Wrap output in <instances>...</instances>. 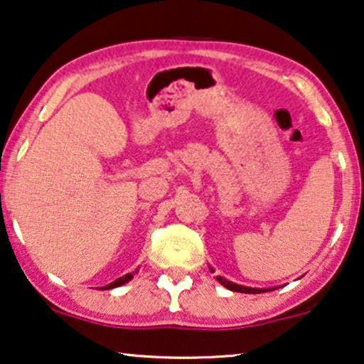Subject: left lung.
<instances>
[{
    "label": "left lung",
    "mask_w": 364,
    "mask_h": 364,
    "mask_svg": "<svg viewBox=\"0 0 364 364\" xmlns=\"http://www.w3.org/2000/svg\"><path fill=\"white\" fill-rule=\"evenodd\" d=\"M209 270H211V272H214L213 267H209ZM216 280H218V282L221 284L223 287H226V289L232 290V291H240V294H264V291H272V290H275V289H252V287L239 285V284L231 282V280L221 277V275H218Z\"/></svg>",
    "instance_id": "1"
}]
</instances>
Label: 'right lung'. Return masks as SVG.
<instances>
[{"label":"right lung","mask_w":364,"mask_h":364,"mask_svg":"<svg viewBox=\"0 0 364 364\" xmlns=\"http://www.w3.org/2000/svg\"><path fill=\"white\" fill-rule=\"evenodd\" d=\"M136 272H138V270H135V272H133V274H127V275H124V277L114 280V282H112V284L102 287V290H110V289H115V287H120V285H124L127 282H130V280L133 279V275H135Z\"/></svg>","instance_id":"right-lung-1"}]
</instances>
